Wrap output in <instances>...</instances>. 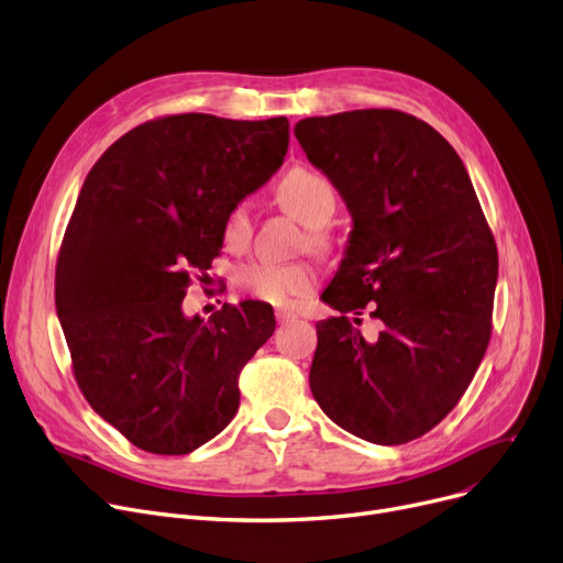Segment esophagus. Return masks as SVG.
Returning a JSON list of instances; mask_svg holds the SVG:
<instances>
[{"label":"esophagus","instance_id":"1","mask_svg":"<svg viewBox=\"0 0 563 563\" xmlns=\"http://www.w3.org/2000/svg\"><path fill=\"white\" fill-rule=\"evenodd\" d=\"M275 316H277V320H279L282 324H284V322H288V320H295V318H297V313H295V311H288V309H279Z\"/></svg>","mask_w":563,"mask_h":563}]
</instances>
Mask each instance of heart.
I'll return each instance as SVG.
<instances>
[{"label": "heart", "mask_w": 563, "mask_h": 563, "mask_svg": "<svg viewBox=\"0 0 563 563\" xmlns=\"http://www.w3.org/2000/svg\"><path fill=\"white\" fill-rule=\"evenodd\" d=\"M279 207L309 227V245L322 250L327 245L322 227L332 220L336 211V190L322 175L292 168L277 186ZM224 245L243 250L252 239V211L247 202H239L229 209L222 224ZM316 275L307 263H275L250 261L236 271V286L254 300L286 307L297 297L313 288Z\"/></svg>", "instance_id": "b5f03b06"}]
</instances>
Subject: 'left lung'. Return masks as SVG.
<instances>
[{"label": "left lung", "mask_w": 563, "mask_h": 563, "mask_svg": "<svg viewBox=\"0 0 563 563\" xmlns=\"http://www.w3.org/2000/svg\"><path fill=\"white\" fill-rule=\"evenodd\" d=\"M292 131L352 216L341 268L320 295L341 316L316 324L311 393L345 432L409 443L456 407L479 368L498 247L464 161L427 122L361 109ZM361 308L385 324L373 342L353 327Z\"/></svg>", "instance_id": "left-lung-1"}]
</instances>
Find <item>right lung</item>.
Returning <instances> with one entry per match:
<instances>
[{"mask_svg": "<svg viewBox=\"0 0 563 563\" xmlns=\"http://www.w3.org/2000/svg\"><path fill=\"white\" fill-rule=\"evenodd\" d=\"M288 120L181 113L118 139L88 173L56 263V313L88 405L136 448L188 454L239 411V375L275 332L266 302L184 313L229 209L284 163Z\"/></svg>", "mask_w": 563, "mask_h": 563, "instance_id": "obj_1", "label": "right lung"}]
</instances>
